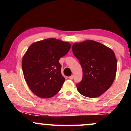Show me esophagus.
<instances>
[{
  "label": "esophagus",
  "instance_id": "esophagus-1",
  "mask_svg": "<svg viewBox=\"0 0 131 131\" xmlns=\"http://www.w3.org/2000/svg\"><path fill=\"white\" fill-rule=\"evenodd\" d=\"M74 78V75H71V76H70V79H73Z\"/></svg>",
  "mask_w": 131,
  "mask_h": 131
}]
</instances>
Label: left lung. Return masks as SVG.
Instances as JSON below:
<instances>
[{
    "mask_svg": "<svg viewBox=\"0 0 131 131\" xmlns=\"http://www.w3.org/2000/svg\"><path fill=\"white\" fill-rule=\"evenodd\" d=\"M72 50L82 68V79L76 84L78 92L90 98L100 96L115 79L117 60L114 52L91 40L74 43Z\"/></svg>",
    "mask_w": 131,
    "mask_h": 131,
    "instance_id": "8db88e82",
    "label": "left lung"
}]
</instances>
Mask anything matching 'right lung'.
<instances>
[{"mask_svg":"<svg viewBox=\"0 0 131 131\" xmlns=\"http://www.w3.org/2000/svg\"><path fill=\"white\" fill-rule=\"evenodd\" d=\"M67 42L49 38L33 43L23 57L22 70L31 91L43 99L50 98L60 91L65 78L61 73V57L70 50Z\"/></svg>","mask_w":131,"mask_h":131,"instance_id":"obj_1","label":"right lung"}]
</instances>
